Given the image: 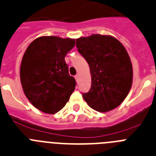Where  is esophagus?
Wrapping results in <instances>:
<instances>
[{"label": "esophagus", "instance_id": "34e87169", "mask_svg": "<svg viewBox=\"0 0 156 156\" xmlns=\"http://www.w3.org/2000/svg\"><path fill=\"white\" fill-rule=\"evenodd\" d=\"M75 79H76V82H79V79H80L79 75H76L75 76Z\"/></svg>", "mask_w": 156, "mask_h": 156}]
</instances>
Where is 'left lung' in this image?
I'll return each mask as SVG.
<instances>
[{"label": "left lung", "mask_w": 156, "mask_h": 156, "mask_svg": "<svg viewBox=\"0 0 156 156\" xmlns=\"http://www.w3.org/2000/svg\"><path fill=\"white\" fill-rule=\"evenodd\" d=\"M76 43L91 75V88L83 93V98L99 112L116 108L126 98L133 83V68L126 50L110 35L92 34L77 38Z\"/></svg>", "instance_id": "8db88e82"}]
</instances>
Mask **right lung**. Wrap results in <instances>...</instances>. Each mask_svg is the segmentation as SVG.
I'll return each mask as SVG.
<instances>
[{
	"label": "right lung",
	"mask_w": 156,
	"mask_h": 156,
	"mask_svg": "<svg viewBox=\"0 0 156 156\" xmlns=\"http://www.w3.org/2000/svg\"><path fill=\"white\" fill-rule=\"evenodd\" d=\"M75 40L43 36L27 48L20 66V81L33 106L46 114H55L65 106L76 85L65 61Z\"/></svg>",
	"instance_id": "1"
}]
</instances>
